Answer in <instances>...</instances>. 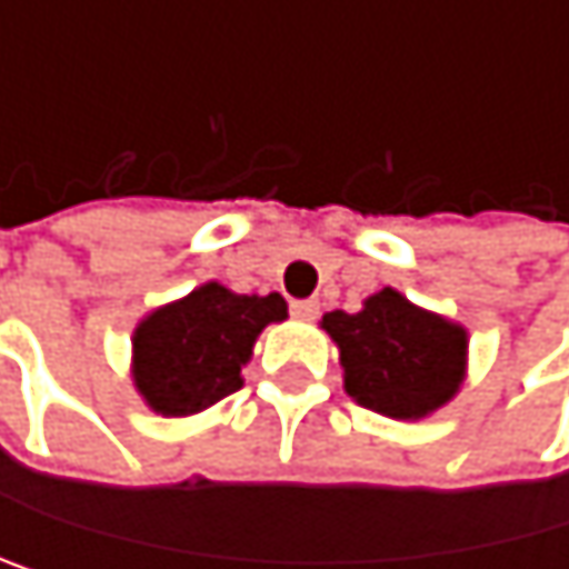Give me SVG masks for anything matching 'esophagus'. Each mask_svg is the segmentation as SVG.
Returning a JSON list of instances; mask_svg holds the SVG:
<instances>
[{"label": "esophagus", "mask_w": 569, "mask_h": 569, "mask_svg": "<svg viewBox=\"0 0 569 569\" xmlns=\"http://www.w3.org/2000/svg\"><path fill=\"white\" fill-rule=\"evenodd\" d=\"M291 316L295 319H305V322L316 319L319 316V298H295L291 301Z\"/></svg>", "instance_id": "34e87169"}]
</instances>
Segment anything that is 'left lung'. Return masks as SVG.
Here are the masks:
<instances>
[{"label":"left lung","instance_id":"left-lung-1","mask_svg":"<svg viewBox=\"0 0 569 569\" xmlns=\"http://www.w3.org/2000/svg\"><path fill=\"white\" fill-rule=\"evenodd\" d=\"M322 329L339 342L346 390L362 407L410 420L448 403L465 373V329L383 288L362 311H329Z\"/></svg>","mask_w":569,"mask_h":569}]
</instances>
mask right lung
<instances>
[{
  "label": "right lung",
  "instance_id": "obj_1",
  "mask_svg": "<svg viewBox=\"0 0 569 569\" xmlns=\"http://www.w3.org/2000/svg\"><path fill=\"white\" fill-rule=\"evenodd\" d=\"M281 295H233L210 281L134 329V387L166 417L200 413L240 390V366L268 322H281Z\"/></svg>",
  "mask_w": 569,
  "mask_h": 569
}]
</instances>
